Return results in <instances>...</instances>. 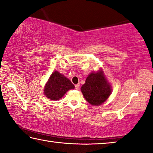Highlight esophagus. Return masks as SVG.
I'll return each mask as SVG.
<instances>
[{
  "mask_svg": "<svg viewBox=\"0 0 153 153\" xmlns=\"http://www.w3.org/2000/svg\"><path fill=\"white\" fill-rule=\"evenodd\" d=\"M75 88H76V90H78L79 88V84H76V86H75Z\"/></svg>",
  "mask_w": 153,
  "mask_h": 153,
  "instance_id": "1",
  "label": "esophagus"
}]
</instances>
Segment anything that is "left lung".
I'll use <instances>...</instances> for the list:
<instances>
[{
    "instance_id": "8db88e82",
    "label": "left lung",
    "mask_w": 153,
    "mask_h": 153,
    "mask_svg": "<svg viewBox=\"0 0 153 153\" xmlns=\"http://www.w3.org/2000/svg\"><path fill=\"white\" fill-rule=\"evenodd\" d=\"M84 98L93 105H100L107 100L111 93V87L103 76V72L99 70L91 73L86 77L85 84L81 87Z\"/></svg>"
}]
</instances>
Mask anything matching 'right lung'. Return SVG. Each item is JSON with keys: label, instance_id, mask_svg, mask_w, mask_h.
I'll list each match as a JSON object with an SVG mask.
<instances>
[{"label": "right lung", "instance_id": "right-lung-1", "mask_svg": "<svg viewBox=\"0 0 153 153\" xmlns=\"http://www.w3.org/2000/svg\"><path fill=\"white\" fill-rule=\"evenodd\" d=\"M74 88V85L69 79L59 72L54 71L45 84L44 94L51 100L57 101L61 99L69 90Z\"/></svg>", "mask_w": 153, "mask_h": 153}]
</instances>
